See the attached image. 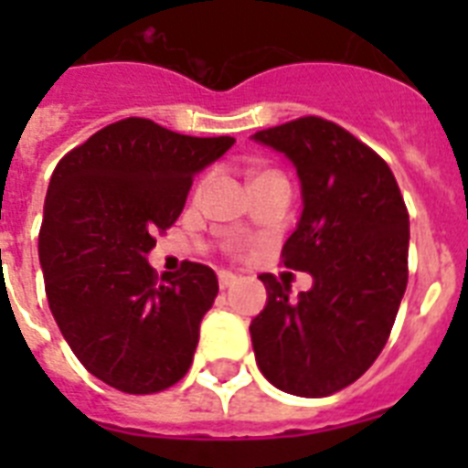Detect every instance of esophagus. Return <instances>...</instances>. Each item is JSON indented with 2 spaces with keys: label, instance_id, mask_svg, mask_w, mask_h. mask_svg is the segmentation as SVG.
<instances>
[{
  "label": "esophagus",
  "instance_id": "34e87169",
  "mask_svg": "<svg viewBox=\"0 0 468 468\" xmlns=\"http://www.w3.org/2000/svg\"><path fill=\"white\" fill-rule=\"evenodd\" d=\"M218 279H220L222 291H227L229 285L237 283V274H231V271H220V274H218Z\"/></svg>",
  "mask_w": 468,
  "mask_h": 468
}]
</instances>
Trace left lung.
Wrapping results in <instances>:
<instances>
[{"label":"left lung","mask_w":468,"mask_h":468,"mask_svg":"<svg viewBox=\"0 0 468 468\" xmlns=\"http://www.w3.org/2000/svg\"><path fill=\"white\" fill-rule=\"evenodd\" d=\"M283 152L302 183L300 225L281 250L312 291L260 274L267 307L250 337L262 375L285 394L324 399L356 382L382 354L408 285L410 218L387 161L321 117L253 135Z\"/></svg>","instance_id":"8db88e82"}]
</instances>
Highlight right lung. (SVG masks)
Listing matches in <instances>:
<instances>
[{
  "instance_id": "1",
  "label": "right lung",
  "mask_w": 468,
  "mask_h": 468,
  "mask_svg": "<svg viewBox=\"0 0 468 468\" xmlns=\"http://www.w3.org/2000/svg\"><path fill=\"white\" fill-rule=\"evenodd\" d=\"M231 144L128 117L53 171L39 229L48 307L81 366L123 394L164 391L192 366L218 276L185 260L159 279L147 253L180 218L194 176Z\"/></svg>"
}]
</instances>
